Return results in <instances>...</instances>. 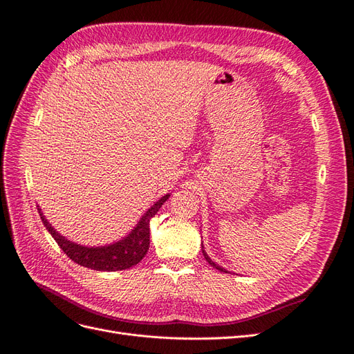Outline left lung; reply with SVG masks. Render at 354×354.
Returning a JSON list of instances; mask_svg holds the SVG:
<instances>
[{
	"label": "left lung",
	"instance_id": "1",
	"mask_svg": "<svg viewBox=\"0 0 354 354\" xmlns=\"http://www.w3.org/2000/svg\"><path fill=\"white\" fill-rule=\"evenodd\" d=\"M201 252H203V256H204V259H206L207 261H209V265H212L214 269H218V270H221V272H225V273H230V272H227L226 269H223L222 266H219V265H216L214 263V261L207 256V253L206 252H204V247H203V244H201Z\"/></svg>",
	"mask_w": 354,
	"mask_h": 354
}]
</instances>
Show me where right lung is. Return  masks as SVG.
<instances>
[{
  "mask_svg": "<svg viewBox=\"0 0 354 354\" xmlns=\"http://www.w3.org/2000/svg\"><path fill=\"white\" fill-rule=\"evenodd\" d=\"M169 197L170 194H166L160 200H157L153 206L142 214V218L127 236H123L119 241L98 247L81 245L71 241V239H67L60 232H57L54 230V226L44 216L41 207H37L44 226L47 227V231L67 254V257H71L75 263L94 270L116 272L138 265L142 257L147 254L148 247H150V221L151 218H154V214L160 210L163 203Z\"/></svg>",
  "mask_w": 354,
  "mask_h": 354,
  "instance_id": "obj_1",
  "label": "right lung"
}]
</instances>
